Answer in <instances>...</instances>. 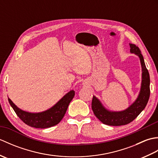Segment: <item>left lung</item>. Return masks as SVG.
Returning a JSON list of instances; mask_svg holds the SVG:
<instances>
[{"label":"left lung","mask_w":158,"mask_h":158,"mask_svg":"<svg viewBox=\"0 0 158 158\" xmlns=\"http://www.w3.org/2000/svg\"><path fill=\"white\" fill-rule=\"evenodd\" d=\"M130 52L138 56L142 67V81L138 98L128 108L122 111H110L102 105L101 102L93 96L92 109L95 116L104 124L113 126H119L130 123L145 108L150 96V78L147 69L143 56L140 49L135 44L130 43Z\"/></svg>","instance_id":"left-lung-1"}]
</instances>
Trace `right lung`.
Segmentation results:
<instances>
[{
  "instance_id": "obj_1",
  "label": "right lung",
  "mask_w": 158,
  "mask_h": 158,
  "mask_svg": "<svg viewBox=\"0 0 158 158\" xmlns=\"http://www.w3.org/2000/svg\"><path fill=\"white\" fill-rule=\"evenodd\" d=\"M74 96L75 91L71 90L52 108L41 113L24 111L18 108L9 98H8V100L17 115L28 126L36 128H48L57 125L62 119Z\"/></svg>"
}]
</instances>
